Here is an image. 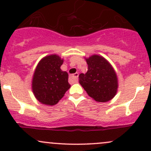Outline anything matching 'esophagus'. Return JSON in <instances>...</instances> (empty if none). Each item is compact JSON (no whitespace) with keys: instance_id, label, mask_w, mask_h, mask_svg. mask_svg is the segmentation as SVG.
Returning <instances> with one entry per match:
<instances>
[{"instance_id":"34e87169","label":"esophagus","mask_w":151,"mask_h":151,"mask_svg":"<svg viewBox=\"0 0 151 151\" xmlns=\"http://www.w3.org/2000/svg\"><path fill=\"white\" fill-rule=\"evenodd\" d=\"M78 75H79L78 73H75V74L71 75L70 79H71V80H72L73 82L76 83V82H77V80H78Z\"/></svg>"}]
</instances>
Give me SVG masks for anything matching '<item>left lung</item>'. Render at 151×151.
<instances>
[{"instance_id":"left-lung-1","label":"left lung","mask_w":151,"mask_h":151,"mask_svg":"<svg viewBox=\"0 0 151 151\" xmlns=\"http://www.w3.org/2000/svg\"><path fill=\"white\" fill-rule=\"evenodd\" d=\"M88 71L79 76L80 85L89 96L98 102L112 99L118 91V78L110 63L102 56L93 55L86 58Z\"/></svg>"}]
</instances>
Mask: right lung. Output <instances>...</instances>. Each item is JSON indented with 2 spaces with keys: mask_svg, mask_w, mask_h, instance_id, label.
Instances as JSON below:
<instances>
[{
  "mask_svg": "<svg viewBox=\"0 0 151 151\" xmlns=\"http://www.w3.org/2000/svg\"><path fill=\"white\" fill-rule=\"evenodd\" d=\"M63 60L58 55H50L39 61L32 80V90L42 104H57L69 89L68 74L60 69Z\"/></svg>",
  "mask_w": 151,
  "mask_h": 151,
  "instance_id": "right-lung-1",
  "label": "right lung"
}]
</instances>
